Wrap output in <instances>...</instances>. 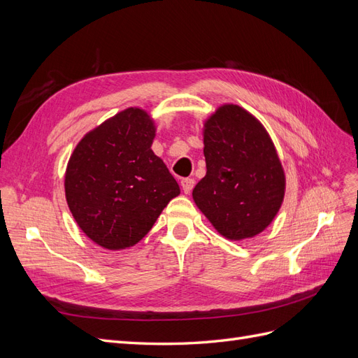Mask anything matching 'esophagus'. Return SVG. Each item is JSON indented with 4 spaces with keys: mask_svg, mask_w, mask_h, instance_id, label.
Wrapping results in <instances>:
<instances>
[{
    "mask_svg": "<svg viewBox=\"0 0 358 358\" xmlns=\"http://www.w3.org/2000/svg\"><path fill=\"white\" fill-rule=\"evenodd\" d=\"M180 185H182V189H183V192H185V194H189V192L192 191L194 185H196V180L191 179V178H185V179H182Z\"/></svg>",
    "mask_w": 358,
    "mask_h": 358,
    "instance_id": "esophagus-1",
    "label": "esophagus"
}]
</instances>
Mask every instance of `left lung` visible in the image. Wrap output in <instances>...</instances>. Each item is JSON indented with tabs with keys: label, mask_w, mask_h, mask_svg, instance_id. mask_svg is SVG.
I'll list each match as a JSON object with an SVG mask.
<instances>
[{
	"label": "left lung",
	"mask_w": 358,
	"mask_h": 358,
	"mask_svg": "<svg viewBox=\"0 0 358 358\" xmlns=\"http://www.w3.org/2000/svg\"><path fill=\"white\" fill-rule=\"evenodd\" d=\"M206 176L192 199L215 230L243 241L272 224L285 196V173L258 119L237 104H222L204 121Z\"/></svg>",
	"instance_id": "left-lung-1"
}]
</instances>
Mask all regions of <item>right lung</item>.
I'll return each instance as SVG.
<instances>
[{
  "instance_id": "1",
  "label": "right lung",
  "mask_w": 358,
  "mask_h": 358,
  "mask_svg": "<svg viewBox=\"0 0 358 358\" xmlns=\"http://www.w3.org/2000/svg\"><path fill=\"white\" fill-rule=\"evenodd\" d=\"M155 131L146 110L128 107L74 148L64 180L66 199L80 230L96 245L112 251L134 246L180 194L150 149Z\"/></svg>"
}]
</instances>
